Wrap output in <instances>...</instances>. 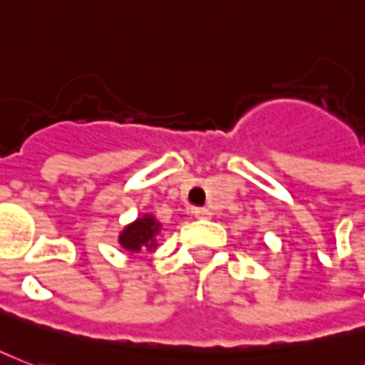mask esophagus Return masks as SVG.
<instances>
[{"label": "esophagus", "mask_w": 365, "mask_h": 365, "mask_svg": "<svg viewBox=\"0 0 365 365\" xmlns=\"http://www.w3.org/2000/svg\"><path fill=\"white\" fill-rule=\"evenodd\" d=\"M193 215H195V218H199V220H203V218H210V212L209 209H195L193 210Z\"/></svg>", "instance_id": "obj_1"}]
</instances>
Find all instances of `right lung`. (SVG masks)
Returning <instances> with one entry per match:
<instances>
[{"label":"right lung","instance_id":"add662e5","mask_svg":"<svg viewBox=\"0 0 365 365\" xmlns=\"http://www.w3.org/2000/svg\"><path fill=\"white\" fill-rule=\"evenodd\" d=\"M158 232H160V224L156 222L155 217L145 215L121 232L120 244L123 250L128 251L153 250V247H156V234Z\"/></svg>","mask_w":365,"mask_h":365}]
</instances>
